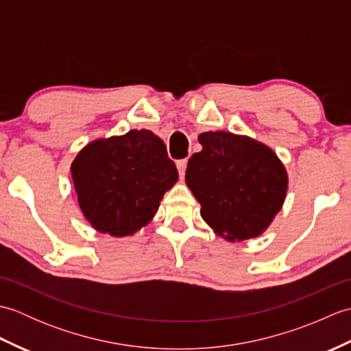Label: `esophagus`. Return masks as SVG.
Returning a JSON list of instances; mask_svg holds the SVG:
<instances>
[{
	"mask_svg": "<svg viewBox=\"0 0 351 351\" xmlns=\"http://www.w3.org/2000/svg\"><path fill=\"white\" fill-rule=\"evenodd\" d=\"M176 167H178V171H180V176L184 178L185 169H187V160H178L176 161Z\"/></svg>",
	"mask_w": 351,
	"mask_h": 351,
	"instance_id": "esophagus-1",
	"label": "esophagus"
}]
</instances>
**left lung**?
<instances>
[{
    "mask_svg": "<svg viewBox=\"0 0 351 351\" xmlns=\"http://www.w3.org/2000/svg\"><path fill=\"white\" fill-rule=\"evenodd\" d=\"M202 151L189 160L185 182L200 215L229 241L258 237L285 200L288 176L278 156L249 137L202 132Z\"/></svg>",
    "mask_w": 351,
    "mask_h": 351,
    "instance_id": "left-lung-1",
    "label": "left lung"
}]
</instances>
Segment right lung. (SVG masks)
<instances>
[{
  "label": "right lung",
  "mask_w": 351,
  "mask_h": 351,
  "mask_svg": "<svg viewBox=\"0 0 351 351\" xmlns=\"http://www.w3.org/2000/svg\"><path fill=\"white\" fill-rule=\"evenodd\" d=\"M78 204L102 234L131 235L147 225L178 180L164 141L147 130L95 140L72 162Z\"/></svg>",
  "instance_id": "obj_1"
}]
</instances>
